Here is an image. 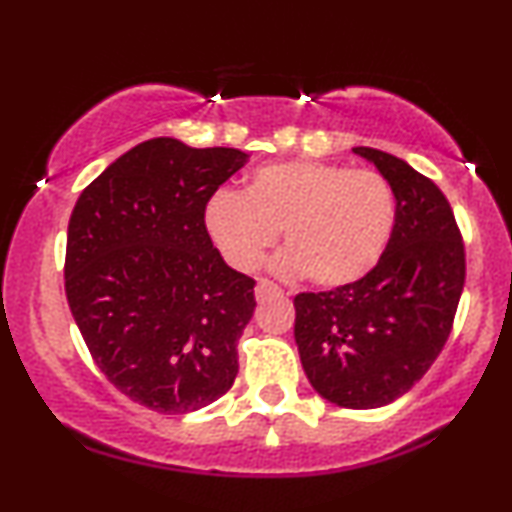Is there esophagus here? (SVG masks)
Listing matches in <instances>:
<instances>
[{
  "label": "esophagus",
  "instance_id": "34e87169",
  "mask_svg": "<svg viewBox=\"0 0 512 512\" xmlns=\"http://www.w3.org/2000/svg\"><path fill=\"white\" fill-rule=\"evenodd\" d=\"M269 295H281V288L276 286L274 281H269V279H260V281H257V286H255V298H257V300H267Z\"/></svg>",
  "mask_w": 512,
  "mask_h": 512
}]
</instances>
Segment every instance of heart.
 Wrapping results in <instances>:
<instances>
[{
    "label": "heart",
    "mask_w": 512,
    "mask_h": 512,
    "mask_svg": "<svg viewBox=\"0 0 512 512\" xmlns=\"http://www.w3.org/2000/svg\"><path fill=\"white\" fill-rule=\"evenodd\" d=\"M205 224L240 272L260 267L281 231L288 252L276 272L334 288L381 260L396 226V195L379 171L291 159L252 171L243 193L217 190Z\"/></svg>",
    "instance_id": "1"
}]
</instances>
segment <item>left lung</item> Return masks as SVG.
Here are the masks:
<instances>
[{
	"label": "left lung",
	"instance_id": "1",
	"mask_svg": "<svg viewBox=\"0 0 512 512\" xmlns=\"http://www.w3.org/2000/svg\"><path fill=\"white\" fill-rule=\"evenodd\" d=\"M353 150L393 188L396 226L362 279L295 295V343L319 396L369 410L408 393L446 346L465 286V245L432 178L389 152Z\"/></svg>",
	"mask_w": 512,
	"mask_h": 512
}]
</instances>
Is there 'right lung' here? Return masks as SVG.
Instances as JSON below:
<instances>
[{
    "instance_id": "1",
    "label": "right lung",
    "mask_w": 512,
    "mask_h": 512,
    "mask_svg": "<svg viewBox=\"0 0 512 512\" xmlns=\"http://www.w3.org/2000/svg\"><path fill=\"white\" fill-rule=\"evenodd\" d=\"M248 162L233 147L152 138L78 197L66 238V298L109 384L181 415L214 403L238 374L255 281L212 245L205 207Z\"/></svg>"
}]
</instances>
